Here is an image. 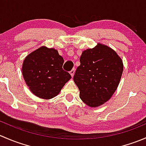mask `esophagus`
<instances>
[{"mask_svg":"<svg viewBox=\"0 0 146 146\" xmlns=\"http://www.w3.org/2000/svg\"><path fill=\"white\" fill-rule=\"evenodd\" d=\"M75 70H75V68H73V69H72V70H70V75H71V76H72V77H73V76H74Z\"/></svg>","mask_w":146,"mask_h":146,"instance_id":"1","label":"esophagus"}]
</instances>
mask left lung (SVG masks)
<instances>
[{"mask_svg":"<svg viewBox=\"0 0 146 146\" xmlns=\"http://www.w3.org/2000/svg\"><path fill=\"white\" fill-rule=\"evenodd\" d=\"M80 65L73 80L80 90V98L90 107L104 104L118 87L123 73V62L110 47L98 44L82 53Z\"/></svg>","mask_w":146,"mask_h":146,"instance_id":"8db88e82","label":"left lung"}]
</instances>
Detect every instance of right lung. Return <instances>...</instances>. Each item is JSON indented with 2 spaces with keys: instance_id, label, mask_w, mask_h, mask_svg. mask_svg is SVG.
Returning <instances> with one entry per match:
<instances>
[{
  "instance_id": "add662e5",
  "label": "right lung",
  "mask_w": 146,
  "mask_h": 146,
  "mask_svg": "<svg viewBox=\"0 0 146 146\" xmlns=\"http://www.w3.org/2000/svg\"><path fill=\"white\" fill-rule=\"evenodd\" d=\"M64 60L54 48L42 46L27 56L23 75L32 93L42 99L56 96L71 78L63 69Z\"/></svg>"
}]
</instances>
